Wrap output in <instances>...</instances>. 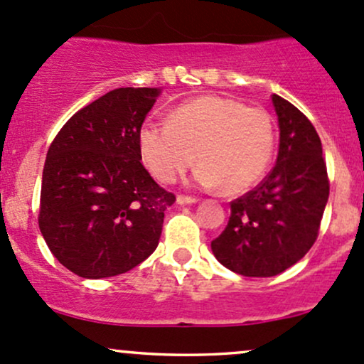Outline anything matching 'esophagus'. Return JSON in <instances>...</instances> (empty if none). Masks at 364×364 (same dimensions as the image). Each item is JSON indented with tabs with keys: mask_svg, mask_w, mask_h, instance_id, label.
I'll return each mask as SVG.
<instances>
[{
	"mask_svg": "<svg viewBox=\"0 0 364 364\" xmlns=\"http://www.w3.org/2000/svg\"><path fill=\"white\" fill-rule=\"evenodd\" d=\"M198 198L197 197H191V195H178V198H176V202L179 203V205H188V203H195Z\"/></svg>",
	"mask_w": 364,
	"mask_h": 364,
	"instance_id": "obj_1",
	"label": "esophagus"
}]
</instances>
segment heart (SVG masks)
Wrapping results in <instances>:
<instances>
[{"instance_id":"heart-1","label":"heart","mask_w":364,"mask_h":364,"mask_svg":"<svg viewBox=\"0 0 364 364\" xmlns=\"http://www.w3.org/2000/svg\"><path fill=\"white\" fill-rule=\"evenodd\" d=\"M139 151L150 173L174 183L198 155L197 181L240 193L269 166L274 122L264 109L225 97H198L181 103L169 121H146L138 134Z\"/></svg>"}]
</instances>
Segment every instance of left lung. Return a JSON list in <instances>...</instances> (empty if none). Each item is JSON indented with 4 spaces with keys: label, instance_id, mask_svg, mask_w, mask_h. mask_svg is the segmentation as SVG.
Segmentation results:
<instances>
[{
    "label": "left lung",
    "instance_id": "left-lung-1",
    "mask_svg": "<svg viewBox=\"0 0 364 364\" xmlns=\"http://www.w3.org/2000/svg\"><path fill=\"white\" fill-rule=\"evenodd\" d=\"M279 124L278 159L269 174L233 200L230 221L213 240L223 266L243 277H274L314 245L330 193L321 139L309 119L273 95Z\"/></svg>",
    "mask_w": 364,
    "mask_h": 364
}]
</instances>
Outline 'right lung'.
Wrapping results in <instances>:
<instances>
[{
	"instance_id": "obj_1",
	"label": "right lung",
	"mask_w": 364,
	"mask_h": 364,
	"mask_svg": "<svg viewBox=\"0 0 364 364\" xmlns=\"http://www.w3.org/2000/svg\"><path fill=\"white\" fill-rule=\"evenodd\" d=\"M157 95V87L109 91L75 112L48 149L39 230L77 277L122 274L157 249L176 195L141 166L138 143Z\"/></svg>"
}]
</instances>
